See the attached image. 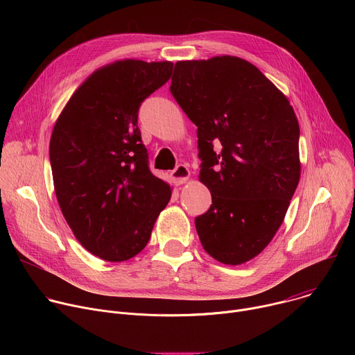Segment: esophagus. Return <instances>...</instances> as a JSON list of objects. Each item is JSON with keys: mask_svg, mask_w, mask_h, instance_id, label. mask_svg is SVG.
<instances>
[{"mask_svg": "<svg viewBox=\"0 0 355 355\" xmlns=\"http://www.w3.org/2000/svg\"><path fill=\"white\" fill-rule=\"evenodd\" d=\"M189 168L185 164H178L173 171H171V178L174 180V182L177 185H181L184 182H187V180L189 178Z\"/></svg>", "mask_w": 355, "mask_h": 355, "instance_id": "1", "label": "esophagus"}]
</instances>
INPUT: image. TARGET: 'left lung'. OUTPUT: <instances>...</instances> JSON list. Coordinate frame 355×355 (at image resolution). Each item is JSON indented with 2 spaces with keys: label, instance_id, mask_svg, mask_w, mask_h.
<instances>
[{
  "label": "left lung",
  "instance_id": "1",
  "mask_svg": "<svg viewBox=\"0 0 355 355\" xmlns=\"http://www.w3.org/2000/svg\"><path fill=\"white\" fill-rule=\"evenodd\" d=\"M170 91L198 128L199 180L212 193L209 211L195 218L199 240L219 263L243 264L272 240L299 182L293 108L234 56L177 62Z\"/></svg>",
  "mask_w": 355,
  "mask_h": 355
}]
</instances>
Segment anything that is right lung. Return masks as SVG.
<instances>
[{
    "mask_svg": "<svg viewBox=\"0 0 355 355\" xmlns=\"http://www.w3.org/2000/svg\"><path fill=\"white\" fill-rule=\"evenodd\" d=\"M171 62L118 60L71 95L50 137V166L62 214L85 250L126 261L146 247L171 198L151 174L137 114L164 85Z\"/></svg>",
    "mask_w": 355,
    "mask_h": 355,
    "instance_id": "obj_1",
    "label": "right lung"
}]
</instances>
